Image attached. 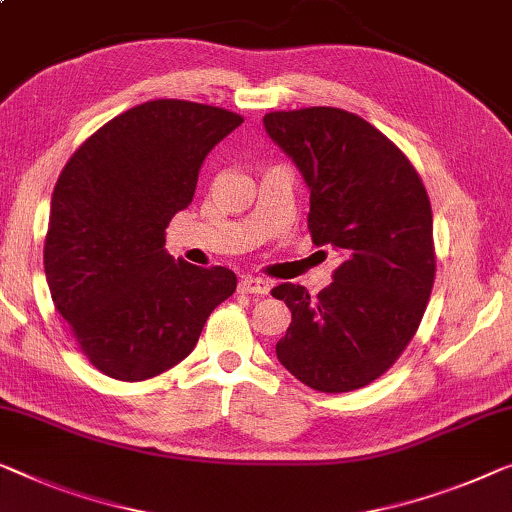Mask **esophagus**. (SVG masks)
Masks as SVG:
<instances>
[{
    "label": "esophagus",
    "instance_id": "1",
    "mask_svg": "<svg viewBox=\"0 0 512 512\" xmlns=\"http://www.w3.org/2000/svg\"><path fill=\"white\" fill-rule=\"evenodd\" d=\"M239 289L246 294H255V296H264L271 292V282L264 278H255V276H243L239 280Z\"/></svg>",
    "mask_w": 512,
    "mask_h": 512
}]
</instances>
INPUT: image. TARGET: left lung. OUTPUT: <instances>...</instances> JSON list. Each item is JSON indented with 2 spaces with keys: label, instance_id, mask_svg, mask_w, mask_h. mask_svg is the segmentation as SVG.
<instances>
[{
  "label": "left lung",
  "instance_id": "left-lung-1",
  "mask_svg": "<svg viewBox=\"0 0 512 512\" xmlns=\"http://www.w3.org/2000/svg\"><path fill=\"white\" fill-rule=\"evenodd\" d=\"M264 128L310 190L312 243L342 253L315 299L292 282L273 287L292 310L278 361L315 391L363 388L398 361L427 308L437 271L430 197L409 158L358 114L269 112Z\"/></svg>",
  "mask_w": 512,
  "mask_h": 512
}]
</instances>
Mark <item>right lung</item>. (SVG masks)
<instances>
[{"mask_svg":"<svg viewBox=\"0 0 512 512\" xmlns=\"http://www.w3.org/2000/svg\"><path fill=\"white\" fill-rule=\"evenodd\" d=\"M243 124L213 105L160 98L108 121L61 170L45 234V278L91 365L142 381L193 352L236 276L165 250L209 151Z\"/></svg>","mask_w":512,"mask_h":512,"instance_id":"right-lung-1","label":"right lung"}]
</instances>
